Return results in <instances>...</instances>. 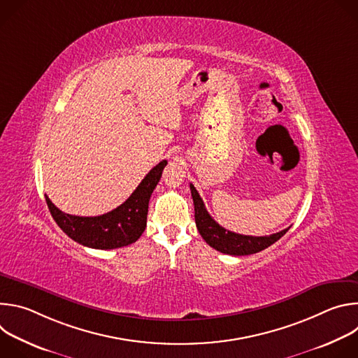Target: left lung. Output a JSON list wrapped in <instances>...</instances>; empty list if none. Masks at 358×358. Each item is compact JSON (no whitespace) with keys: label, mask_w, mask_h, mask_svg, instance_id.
<instances>
[{"label":"left lung","mask_w":358,"mask_h":358,"mask_svg":"<svg viewBox=\"0 0 358 358\" xmlns=\"http://www.w3.org/2000/svg\"><path fill=\"white\" fill-rule=\"evenodd\" d=\"M189 189L194 201L195 224L199 231V235L211 248L222 253L234 255V257H243V255L261 252L271 246L272 243H275L276 241H279L290 228L289 227L280 232L268 236H249L231 232L213 220V217L206 210V206H203L202 198L199 196L198 191L192 184H189Z\"/></svg>","instance_id":"1"}]
</instances>
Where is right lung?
<instances>
[{
    "instance_id": "obj_1",
    "label": "right lung",
    "mask_w": 358,
    "mask_h": 358,
    "mask_svg": "<svg viewBox=\"0 0 358 358\" xmlns=\"http://www.w3.org/2000/svg\"><path fill=\"white\" fill-rule=\"evenodd\" d=\"M167 160L152 167L133 194L113 211L99 217H78L62 213L46 195L50 215L58 227L75 242L93 249H116L136 242L145 229L148 201Z\"/></svg>"
}]
</instances>
